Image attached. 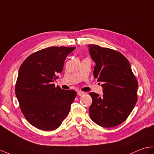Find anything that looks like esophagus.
<instances>
[{"label":"esophagus","instance_id":"esophagus-1","mask_svg":"<svg viewBox=\"0 0 154 154\" xmlns=\"http://www.w3.org/2000/svg\"><path fill=\"white\" fill-rule=\"evenodd\" d=\"M85 94V92H83V91H78L77 92V94L79 95V96H83V95H84Z\"/></svg>","mask_w":154,"mask_h":154}]
</instances>
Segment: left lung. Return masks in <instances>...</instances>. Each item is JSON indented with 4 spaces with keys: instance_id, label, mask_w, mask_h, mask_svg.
<instances>
[{
    "instance_id": "1",
    "label": "left lung",
    "mask_w": 154,
    "mask_h": 154,
    "mask_svg": "<svg viewBox=\"0 0 154 154\" xmlns=\"http://www.w3.org/2000/svg\"><path fill=\"white\" fill-rule=\"evenodd\" d=\"M88 46L96 63L94 77L103 83V93H89L92 99L89 115L102 127L117 126L127 119L137 102V79L122 54L96 45Z\"/></svg>"
}]
</instances>
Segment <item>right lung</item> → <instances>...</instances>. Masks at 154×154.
<instances>
[{
  "instance_id": "obj_1",
  "label": "right lung",
  "mask_w": 154,
  "mask_h": 154,
  "mask_svg": "<svg viewBox=\"0 0 154 154\" xmlns=\"http://www.w3.org/2000/svg\"><path fill=\"white\" fill-rule=\"evenodd\" d=\"M75 49L65 46L42 49L29 56L20 67L16 97L24 117L38 129L54 130L68 115L76 92L55 87L53 83L62 71L67 56Z\"/></svg>"
}]
</instances>
